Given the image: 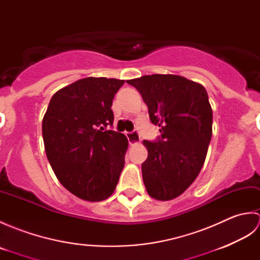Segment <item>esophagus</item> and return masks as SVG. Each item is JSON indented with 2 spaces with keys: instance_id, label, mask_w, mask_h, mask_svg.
Returning <instances> with one entry per match:
<instances>
[{
  "instance_id": "obj_1",
  "label": "esophagus",
  "mask_w": 260,
  "mask_h": 260,
  "mask_svg": "<svg viewBox=\"0 0 260 260\" xmlns=\"http://www.w3.org/2000/svg\"><path fill=\"white\" fill-rule=\"evenodd\" d=\"M126 136H127V140H128L131 145H135L141 141V136L137 131L128 132V133H126Z\"/></svg>"
}]
</instances>
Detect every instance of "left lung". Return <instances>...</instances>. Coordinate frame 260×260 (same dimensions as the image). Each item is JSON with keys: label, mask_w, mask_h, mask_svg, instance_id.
Returning <instances> with one entry per match:
<instances>
[{"label": "left lung", "mask_w": 260, "mask_h": 260, "mask_svg": "<svg viewBox=\"0 0 260 260\" xmlns=\"http://www.w3.org/2000/svg\"><path fill=\"white\" fill-rule=\"evenodd\" d=\"M148 107L155 141H144L148 156L142 164L146 191L167 201L182 194L203 167L212 135V109L200 84L175 75L143 76L126 81Z\"/></svg>", "instance_id": "left-lung-1"}]
</instances>
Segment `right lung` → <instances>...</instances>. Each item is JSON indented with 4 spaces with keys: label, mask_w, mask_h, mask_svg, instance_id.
Listing matches in <instances>:
<instances>
[{
    "label": "right lung",
    "mask_w": 260,
    "mask_h": 260,
    "mask_svg": "<svg viewBox=\"0 0 260 260\" xmlns=\"http://www.w3.org/2000/svg\"><path fill=\"white\" fill-rule=\"evenodd\" d=\"M124 82L77 80L54 93L43 117L48 161L60 183L82 200L112 196L123 171L128 141L107 127H113V99Z\"/></svg>",
    "instance_id": "right-lung-1"
}]
</instances>
